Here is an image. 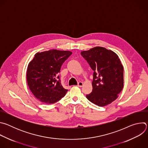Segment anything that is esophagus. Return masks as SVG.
<instances>
[{
  "instance_id": "34e87169",
  "label": "esophagus",
  "mask_w": 148,
  "mask_h": 148,
  "mask_svg": "<svg viewBox=\"0 0 148 148\" xmlns=\"http://www.w3.org/2000/svg\"><path fill=\"white\" fill-rule=\"evenodd\" d=\"M82 86H83V82H82L79 81V82H78V85H77V86H78V87H82Z\"/></svg>"
}]
</instances>
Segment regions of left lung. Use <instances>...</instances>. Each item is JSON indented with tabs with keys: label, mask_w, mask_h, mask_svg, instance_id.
<instances>
[{
	"label": "left lung",
	"mask_w": 148,
	"mask_h": 148,
	"mask_svg": "<svg viewBox=\"0 0 148 148\" xmlns=\"http://www.w3.org/2000/svg\"><path fill=\"white\" fill-rule=\"evenodd\" d=\"M94 71L92 91L87 98L104 107L115 101L123 87V67L118 55L102 47L81 52Z\"/></svg>",
	"instance_id": "1"
}]
</instances>
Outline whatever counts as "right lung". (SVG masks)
Listing matches in <instances>:
<instances>
[{
  "label": "right lung",
  "mask_w": 148,
  "mask_h": 148,
  "mask_svg": "<svg viewBox=\"0 0 148 148\" xmlns=\"http://www.w3.org/2000/svg\"><path fill=\"white\" fill-rule=\"evenodd\" d=\"M72 54L70 51L50 50L34 55L27 67V85L40 101L50 104L64 97L68 90L63 88L58 74L61 67Z\"/></svg>",
  "instance_id": "1"
}]
</instances>
